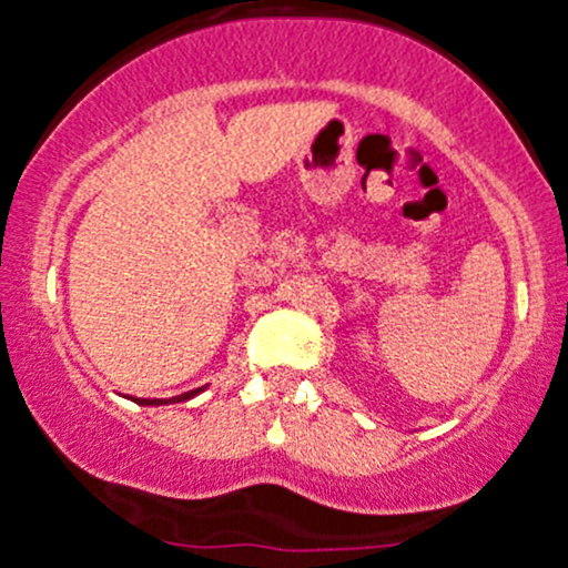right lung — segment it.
I'll use <instances>...</instances> for the list:
<instances>
[{
    "label": "right lung",
    "mask_w": 568,
    "mask_h": 568,
    "mask_svg": "<svg viewBox=\"0 0 568 568\" xmlns=\"http://www.w3.org/2000/svg\"><path fill=\"white\" fill-rule=\"evenodd\" d=\"M204 388H194V390H185V394L180 396H172V399H133L136 405H150V407H158V405H172V402H185V399H194L196 394H202Z\"/></svg>",
    "instance_id": "add662e5"
}]
</instances>
